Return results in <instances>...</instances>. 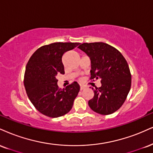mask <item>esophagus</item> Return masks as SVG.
Wrapping results in <instances>:
<instances>
[{"instance_id": "34e87169", "label": "esophagus", "mask_w": 153, "mask_h": 153, "mask_svg": "<svg viewBox=\"0 0 153 153\" xmlns=\"http://www.w3.org/2000/svg\"><path fill=\"white\" fill-rule=\"evenodd\" d=\"M85 86L84 85H80V91H82V90L85 89Z\"/></svg>"}]
</instances>
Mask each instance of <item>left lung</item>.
Instances as JSON below:
<instances>
[{
  "mask_svg": "<svg viewBox=\"0 0 153 153\" xmlns=\"http://www.w3.org/2000/svg\"><path fill=\"white\" fill-rule=\"evenodd\" d=\"M78 48L91 58V79L101 80V87L96 88L94 96L88 105L95 113L110 115L123 105L131 87V74L124 57L108 44L85 43Z\"/></svg>",
  "mask_w": 153,
  "mask_h": 153,
  "instance_id": "obj_1",
  "label": "left lung"
}]
</instances>
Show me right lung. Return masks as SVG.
<instances>
[{
    "label": "right lung",
    "instance_id": "right-lung-1",
    "mask_svg": "<svg viewBox=\"0 0 153 153\" xmlns=\"http://www.w3.org/2000/svg\"><path fill=\"white\" fill-rule=\"evenodd\" d=\"M79 43H54L40 47L27 62L24 85L27 97L40 113L50 117L68 113L80 91L74 82L65 88H58L56 77L64 74L63 54L75 48Z\"/></svg>",
    "mask_w": 153,
    "mask_h": 153
}]
</instances>
